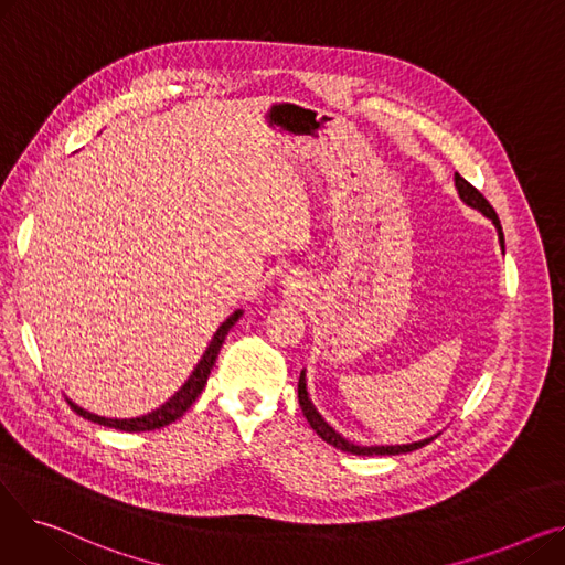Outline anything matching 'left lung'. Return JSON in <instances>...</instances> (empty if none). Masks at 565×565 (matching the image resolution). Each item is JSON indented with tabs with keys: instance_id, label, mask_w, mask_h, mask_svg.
<instances>
[{
	"instance_id": "left-lung-1",
	"label": "left lung",
	"mask_w": 565,
	"mask_h": 565,
	"mask_svg": "<svg viewBox=\"0 0 565 565\" xmlns=\"http://www.w3.org/2000/svg\"><path fill=\"white\" fill-rule=\"evenodd\" d=\"M454 181H456V190H458V196L462 199V203L473 207V211H479L481 215H486L494 224L497 235H499V245H501V252H503V233H501V224H499V217L494 213V207L488 203V199L477 188L469 185L460 173L454 175ZM298 398H300V407L305 412V417H307L309 426L316 430V435H320L324 441L332 444V447H337V449H341L345 454H352V456H398V454H409L414 449H422L424 444H428L435 437V435H430L426 439L409 441V444H371V447H360V444L345 439L341 433H337L328 422L322 419V414L316 409V405L311 403L309 392H307V371L300 373Z\"/></svg>"
}]
</instances>
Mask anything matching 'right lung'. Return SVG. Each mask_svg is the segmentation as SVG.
Returning <instances> with one entry per match:
<instances>
[{
	"instance_id": "obj_1",
	"label": "right lung",
	"mask_w": 565,
	"mask_h": 565,
	"mask_svg": "<svg viewBox=\"0 0 565 565\" xmlns=\"http://www.w3.org/2000/svg\"><path fill=\"white\" fill-rule=\"evenodd\" d=\"M243 316V309H235L222 324L220 330L213 334L211 343H207L205 352L201 354L199 364L194 366V371L190 373V377L183 382V387L178 390L169 401H164L160 407L151 409L148 414H141V417H132V419H109V417H100V414H94L88 412L79 405H75L71 401V405L75 407V412L79 414V417H84L86 422H94V424H100V426H109V428H116V430H126V433H143V430H156V428H162V426H169L173 424L178 417H183V414L188 412V407L196 401V396L203 392L205 382H207V375H211L213 366H215V360L220 354V348L228 334V330L233 328V324L241 320Z\"/></svg>"
}]
</instances>
